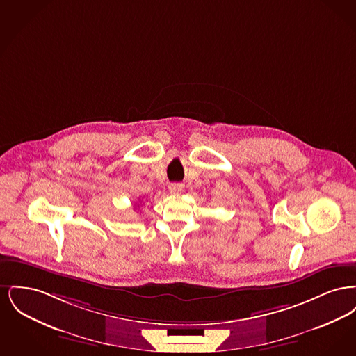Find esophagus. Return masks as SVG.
Returning a JSON list of instances; mask_svg holds the SVG:
<instances>
[{
	"instance_id": "1",
	"label": "esophagus",
	"mask_w": 356,
	"mask_h": 356,
	"mask_svg": "<svg viewBox=\"0 0 356 356\" xmlns=\"http://www.w3.org/2000/svg\"><path fill=\"white\" fill-rule=\"evenodd\" d=\"M184 191V186L181 184H170V192L172 195H180Z\"/></svg>"
}]
</instances>
